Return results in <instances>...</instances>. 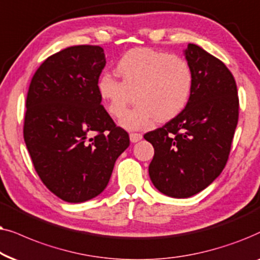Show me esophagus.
I'll return each mask as SVG.
<instances>
[{
    "mask_svg": "<svg viewBox=\"0 0 260 260\" xmlns=\"http://www.w3.org/2000/svg\"><path fill=\"white\" fill-rule=\"evenodd\" d=\"M129 139L132 143H138V141L143 139V136L140 133H131L129 134Z\"/></svg>",
    "mask_w": 260,
    "mask_h": 260,
    "instance_id": "34e87169",
    "label": "esophagus"
}]
</instances>
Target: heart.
Listing matches in <instances>:
<instances>
[{
	"label": "heart",
	"mask_w": 260,
	"mask_h": 260,
	"mask_svg": "<svg viewBox=\"0 0 260 260\" xmlns=\"http://www.w3.org/2000/svg\"><path fill=\"white\" fill-rule=\"evenodd\" d=\"M115 74L99 78L98 94L110 116H119L134 95L136 106L120 117L127 129H144L155 120L165 122L185 108L192 91L191 67L178 54L133 48L117 61Z\"/></svg>",
	"instance_id": "obj_1"
}]
</instances>
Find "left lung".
<instances>
[{
  "label": "left lung",
  "instance_id": "1",
  "mask_svg": "<svg viewBox=\"0 0 260 260\" xmlns=\"http://www.w3.org/2000/svg\"><path fill=\"white\" fill-rule=\"evenodd\" d=\"M184 54L193 74L189 101L177 116L144 136L154 148L152 183L176 199L196 195L219 177L239 119L237 83L226 65L195 44Z\"/></svg>",
  "mask_w": 260,
  "mask_h": 260
}]
</instances>
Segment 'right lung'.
Listing matches in <instances>:
<instances>
[{
    "label": "right lung",
    "instance_id": "1",
    "mask_svg": "<svg viewBox=\"0 0 260 260\" xmlns=\"http://www.w3.org/2000/svg\"><path fill=\"white\" fill-rule=\"evenodd\" d=\"M105 67L102 47H68L40 65L27 92V150L46 188L65 202L100 195L129 146L128 133L116 126L98 94Z\"/></svg>",
    "mask_w": 260,
    "mask_h": 260
}]
</instances>
